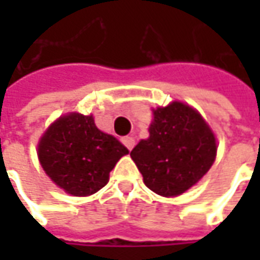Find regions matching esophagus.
<instances>
[{"instance_id": "34e87169", "label": "esophagus", "mask_w": 260, "mask_h": 260, "mask_svg": "<svg viewBox=\"0 0 260 260\" xmlns=\"http://www.w3.org/2000/svg\"><path fill=\"white\" fill-rule=\"evenodd\" d=\"M121 142H123V145H124L128 150H132L136 145L135 139H133V137H130V136H125V137H123V139H121Z\"/></svg>"}]
</instances>
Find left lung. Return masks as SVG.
<instances>
[{"mask_svg": "<svg viewBox=\"0 0 260 260\" xmlns=\"http://www.w3.org/2000/svg\"><path fill=\"white\" fill-rule=\"evenodd\" d=\"M149 139L132 150V159L147 188L175 197L195 185L215 159L217 145L210 127L194 108L172 103L153 111Z\"/></svg>", "mask_w": 260, "mask_h": 260, "instance_id": "obj_1", "label": "left lung"}]
</instances>
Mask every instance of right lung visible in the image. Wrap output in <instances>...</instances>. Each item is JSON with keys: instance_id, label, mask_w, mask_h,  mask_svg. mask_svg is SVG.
<instances>
[{"instance_id": "right-lung-1", "label": "right lung", "mask_w": 260, "mask_h": 260, "mask_svg": "<svg viewBox=\"0 0 260 260\" xmlns=\"http://www.w3.org/2000/svg\"><path fill=\"white\" fill-rule=\"evenodd\" d=\"M127 153L115 137L96 128L92 115L76 113L60 117L39 143V159L46 174L75 197L100 191L118 159Z\"/></svg>"}]
</instances>
